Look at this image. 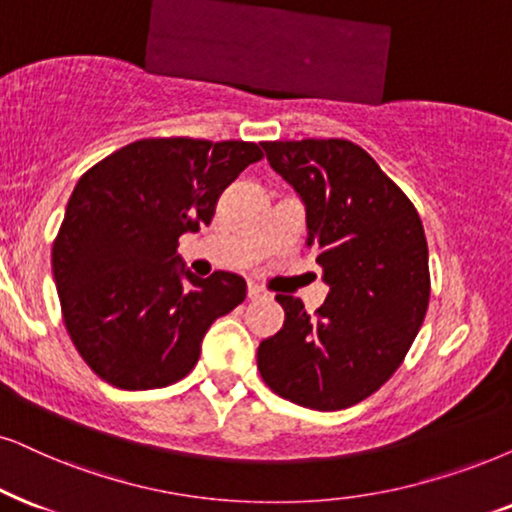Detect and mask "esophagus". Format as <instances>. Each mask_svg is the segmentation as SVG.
<instances>
[{
	"mask_svg": "<svg viewBox=\"0 0 512 512\" xmlns=\"http://www.w3.org/2000/svg\"><path fill=\"white\" fill-rule=\"evenodd\" d=\"M248 297L250 300H260V297H267V293L257 283H248Z\"/></svg>",
	"mask_w": 512,
	"mask_h": 512,
	"instance_id": "34e87169",
	"label": "esophagus"
}]
</instances>
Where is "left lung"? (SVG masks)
Returning a JSON list of instances; mask_svg holds the SVG:
<instances>
[{
  "mask_svg": "<svg viewBox=\"0 0 512 512\" xmlns=\"http://www.w3.org/2000/svg\"><path fill=\"white\" fill-rule=\"evenodd\" d=\"M271 170L307 215V245L331 286L314 316L276 295L283 328L260 342L257 368L278 397L340 411L397 371L430 302L428 241L416 208L364 148L347 139L264 141Z\"/></svg>",
  "mask_w": 512,
  "mask_h": 512,
  "instance_id": "obj_1",
  "label": "left lung"
}]
</instances>
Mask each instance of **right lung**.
I'll use <instances>...</instances> for the list:
<instances>
[{"label":"right lung","mask_w":512,"mask_h":512,"mask_svg":"<svg viewBox=\"0 0 512 512\" xmlns=\"http://www.w3.org/2000/svg\"><path fill=\"white\" fill-rule=\"evenodd\" d=\"M260 158L250 141L141 139L77 181L51 267L70 340L106 383H177L215 319L245 300L238 274H191L177 241L210 224L222 191Z\"/></svg>","instance_id":"add662e5"}]
</instances>
